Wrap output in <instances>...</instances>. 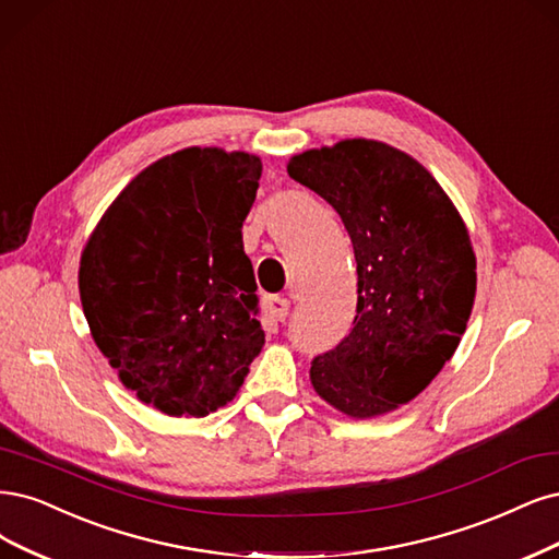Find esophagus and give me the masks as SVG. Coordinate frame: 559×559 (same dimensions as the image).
Returning <instances> with one entry per match:
<instances>
[{
    "instance_id": "obj_1",
    "label": "esophagus",
    "mask_w": 559,
    "mask_h": 559,
    "mask_svg": "<svg viewBox=\"0 0 559 559\" xmlns=\"http://www.w3.org/2000/svg\"><path fill=\"white\" fill-rule=\"evenodd\" d=\"M288 307H292V302H288L282 296H267L265 298V314H267V319H273V321H284L288 317Z\"/></svg>"
}]
</instances>
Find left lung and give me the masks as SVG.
I'll return each instance as SVG.
<instances>
[{
    "instance_id": "1",
    "label": "left lung",
    "mask_w": 559,
    "mask_h": 559,
    "mask_svg": "<svg viewBox=\"0 0 559 559\" xmlns=\"http://www.w3.org/2000/svg\"><path fill=\"white\" fill-rule=\"evenodd\" d=\"M288 176L329 201L354 245V329L312 360L314 391L352 418L414 400L455 354L476 257L447 191L407 152L349 139L292 157Z\"/></svg>"
}]
</instances>
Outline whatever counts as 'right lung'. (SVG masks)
I'll return each instance as SVG.
<instances>
[{
    "label": "right lung",
    "mask_w": 559,
    "mask_h": 559,
    "mask_svg": "<svg viewBox=\"0 0 559 559\" xmlns=\"http://www.w3.org/2000/svg\"><path fill=\"white\" fill-rule=\"evenodd\" d=\"M261 159L185 147L133 178L83 249L92 337L120 381L168 416L236 397L265 333L242 222Z\"/></svg>",
    "instance_id": "obj_1"
}]
</instances>
